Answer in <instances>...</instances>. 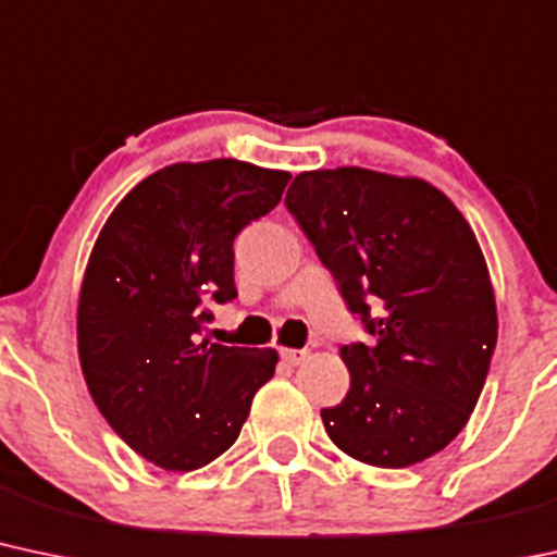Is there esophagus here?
<instances>
[{
	"label": "esophagus",
	"instance_id": "esophagus-1",
	"mask_svg": "<svg viewBox=\"0 0 557 557\" xmlns=\"http://www.w3.org/2000/svg\"><path fill=\"white\" fill-rule=\"evenodd\" d=\"M280 357H283L288 364H301L304 359L309 357V351L307 348H283V351H280Z\"/></svg>",
	"mask_w": 557,
	"mask_h": 557
}]
</instances>
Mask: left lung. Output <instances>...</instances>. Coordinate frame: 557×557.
Returning <instances> with one entry per match:
<instances>
[{"label": "left lung", "mask_w": 557, "mask_h": 557, "mask_svg": "<svg viewBox=\"0 0 557 557\" xmlns=\"http://www.w3.org/2000/svg\"><path fill=\"white\" fill-rule=\"evenodd\" d=\"M285 206L372 344L341 346L351 386L322 409L341 451L407 468L468 423L497 346V304L479 240L455 203L414 176L304 171Z\"/></svg>", "instance_id": "left-lung-1"}]
</instances>
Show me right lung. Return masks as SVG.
<instances>
[{"label": "right lung", "mask_w": 557, "mask_h": 557, "mask_svg": "<svg viewBox=\"0 0 557 557\" xmlns=\"http://www.w3.org/2000/svg\"><path fill=\"white\" fill-rule=\"evenodd\" d=\"M288 171L235 158L171 163L115 206L78 293V359L110 428L152 466H209L274 375V348L209 344L235 290L237 232L280 203Z\"/></svg>", "instance_id": "obj_1"}]
</instances>
